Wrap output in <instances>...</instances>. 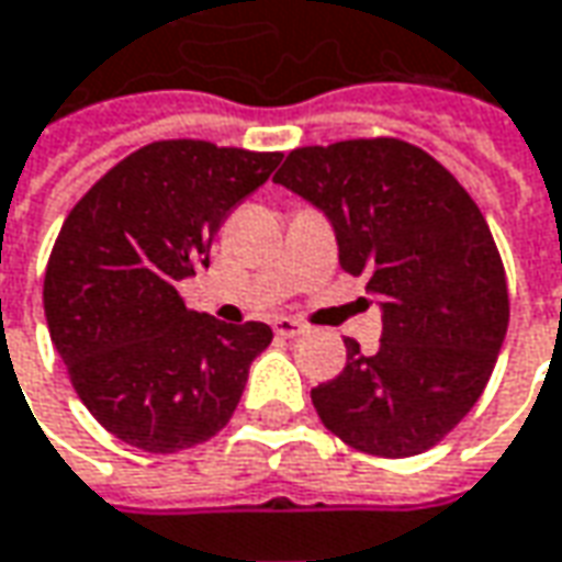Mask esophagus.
<instances>
[{"label": "esophagus", "instance_id": "obj_1", "mask_svg": "<svg viewBox=\"0 0 562 562\" xmlns=\"http://www.w3.org/2000/svg\"><path fill=\"white\" fill-rule=\"evenodd\" d=\"M273 331L282 335V338H297V335H304V331H307V326H304V323H297V319H292V316H277V319H273Z\"/></svg>", "mask_w": 562, "mask_h": 562}]
</instances>
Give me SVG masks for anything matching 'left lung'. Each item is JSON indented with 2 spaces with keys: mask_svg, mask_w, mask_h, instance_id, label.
<instances>
[{
  "mask_svg": "<svg viewBox=\"0 0 562 562\" xmlns=\"http://www.w3.org/2000/svg\"><path fill=\"white\" fill-rule=\"evenodd\" d=\"M273 181L329 217L341 270L381 297V347L347 338L345 372L311 391L319 422L369 456L437 446L480 400L510 316L483 212L396 137L297 147Z\"/></svg>",
  "mask_w": 562,
  "mask_h": 562,
  "instance_id": "left-lung-1",
  "label": "left lung"
}]
</instances>
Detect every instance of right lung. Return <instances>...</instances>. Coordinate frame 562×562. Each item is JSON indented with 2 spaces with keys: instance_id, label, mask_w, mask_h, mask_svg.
<instances>
[{
  "instance_id": "obj_1",
  "label": "right lung",
  "mask_w": 562,
  "mask_h": 562,
  "mask_svg": "<svg viewBox=\"0 0 562 562\" xmlns=\"http://www.w3.org/2000/svg\"><path fill=\"white\" fill-rule=\"evenodd\" d=\"M280 159L156 140L106 171L64 221L42 285L52 345L86 409L122 442L169 456L231 422L273 331L187 311L178 282L209 267L217 227Z\"/></svg>"
}]
</instances>
